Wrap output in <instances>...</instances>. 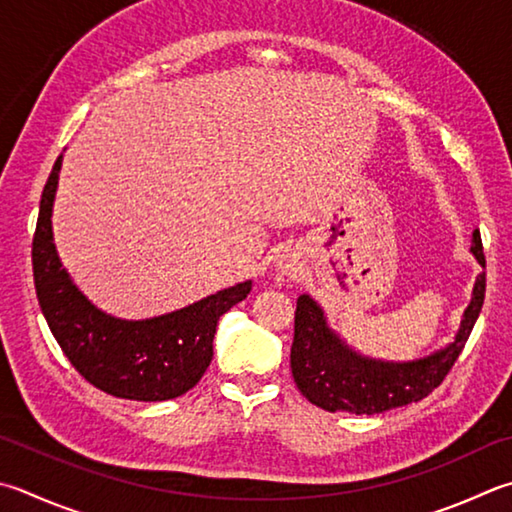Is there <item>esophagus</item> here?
I'll use <instances>...</instances> for the list:
<instances>
[{"label": "esophagus", "mask_w": 512, "mask_h": 512, "mask_svg": "<svg viewBox=\"0 0 512 512\" xmlns=\"http://www.w3.org/2000/svg\"><path fill=\"white\" fill-rule=\"evenodd\" d=\"M277 264H280V268H282V271H286V273L295 271V259L291 255H282L280 262H277Z\"/></svg>", "instance_id": "esophagus-1"}]
</instances>
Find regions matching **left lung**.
<instances>
[{
    "instance_id": "1",
    "label": "left lung",
    "mask_w": 512,
    "mask_h": 512,
    "mask_svg": "<svg viewBox=\"0 0 512 512\" xmlns=\"http://www.w3.org/2000/svg\"><path fill=\"white\" fill-rule=\"evenodd\" d=\"M470 250L477 262L486 266L479 230L472 232ZM483 295H486V273H479L454 342L430 356L410 362L360 356L336 331L329 329L320 304L311 295H300L291 347L295 385L302 396L327 412L383 414L421 401L443 383L454 360L466 347L470 331L481 313Z\"/></svg>"
}]
</instances>
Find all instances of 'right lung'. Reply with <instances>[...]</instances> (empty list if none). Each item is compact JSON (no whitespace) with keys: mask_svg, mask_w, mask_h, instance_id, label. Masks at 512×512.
I'll use <instances>...</instances> for the list:
<instances>
[{"mask_svg":"<svg viewBox=\"0 0 512 512\" xmlns=\"http://www.w3.org/2000/svg\"><path fill=\"white\" fill-rule=\"evenodd\" d=\"M60 167L62 154L42 190L31 253L37 300L53 338L78 374L111 396L154 403L185 394L206 374L219 318L246 300L253 282L147 320H120L100 311L71 282L53 244Z\"/></svg>","mask_w":512,"mask_h":512,"instance_id":"right-lung-1","label":"right lung"}]
</instances>
